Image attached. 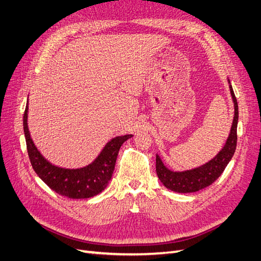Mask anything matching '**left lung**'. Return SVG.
<instances>
[{
  "mask_svg": "<svg viewBox=\"0 0 261 261\" xmlns=\"http://www.w3.org/2000/svg\"><path fill=\"white\" fill-rule=\"evenodd\" d=\"M230 83V81H228ZM231 96L234 102V118L231 127V133L222 150L210 160L208 163L199 168L184 172H173L165 168L160 156L155 158V171L161 183L171 191L176 193H194L198 192L211 185L221 174H222L227 163L230 162L235 152L238 143V121H239V106L238 100L230 85Z\"/></svg>",
  "mask_w": 261,
  "mask_h": 261,
  "instance_id": "left-lung-1",
  "label": "left lung"
}]
</instances>
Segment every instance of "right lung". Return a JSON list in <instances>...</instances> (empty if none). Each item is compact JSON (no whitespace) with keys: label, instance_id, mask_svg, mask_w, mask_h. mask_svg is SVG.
<instances>
[{"label":"right lung","instance_id":"add662e5","mask_svg":"<svg viewBox=\"0 0 261 261\" xmlns=\"http://www.w3.org/2000/svg\"><path fill=\"white\" fill-rule=\"evenodd\" d=\"M27 112L28 103L23 113V133L29 160L38 176L55 193L72 199L90 198L103 191L112 177L118 150L133 135L118 136L110 140L97 159L85 168L63 169L46 161L38 151L28 130Z\"/></svg>","mask_w":261,"mask_h":261}]
</instances>
